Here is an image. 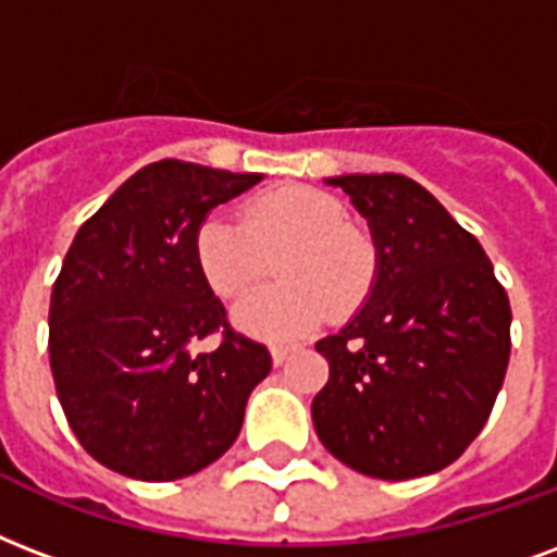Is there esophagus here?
Segmentation results:
<instances>
[{
    "label": "esophagus",
    "mask_w": 557,
    "mask_h": 557,
    "mask_svg": "<svg viewBox=\"0 0 557 557\" xmlns=\"http://www.w3.org/2000/svg\"><path fill=\"white\" fill-rule=\"evenodd\" d=\"M292 354H295V345H271V359H274V364H283Z\"/></svg>",
    "instance_id": "obj_1"
}]
</instances>
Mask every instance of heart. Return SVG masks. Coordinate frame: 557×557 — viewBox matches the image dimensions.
Returning a JSON list of instances; mask_svg holds the SVG:
<instances>
[{"label":"heart","instance_id":"heart-1","mask_svg":"<svg viewBox=\"0 0 557 557\" xmlns=\"http://www.w3.org/2000/svg\"><path fill=\"white\" fill-rule=\"evenodd\" d=\"M345 207L307 186L271 189L242 203L239 222L207 215L195 233V262L222 300L245 295L274 262V286L233 309L239 330L260 338H295L330 312L354 315L376 283V248Z\"/></svg>","mask_w":557,"mask_h":557}]
</instances>
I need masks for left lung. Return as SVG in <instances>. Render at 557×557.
<instances>
[{
	"instance_id": "left-lung-1",
	"label": "left lung",
	"mask_w": 557,
	"mask_h": 557,
	"mask_svg": "<svg viewBox=\"0 0 557 557\" xmlns=\"http://www.w3.org/2000/svg\"><path fill=\"white\" fill-rule=\"evenodd\" d=\"M371 227L376 283L315 350L321 444L373 479L453 465L491 418L511 354V307L473 233L406 175L326 177Z\"/></svg>"
}]
</instances>
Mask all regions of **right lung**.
I'll list each match as a JSON object with an SVG mask.
<instances>
[{"label": "right lung", "instance_id": "obj_1", "mask_svg": "<svg viewBox=\"0 0 557 557\" xmlns=\"http://www.w3.org/2000/svg\"><path fill=\"white\" fill-rule=\"evenodd\" d=\"M257 172L160 160L127 177L75 233L49 307V362L75 438L99 465L175 482L239 438L271 354L227 324L195 262L207 212ZM219 332L210 355L191 347Z\"/></svg>", "mask_w": 557, "mask_h": 557}]
</instances>
